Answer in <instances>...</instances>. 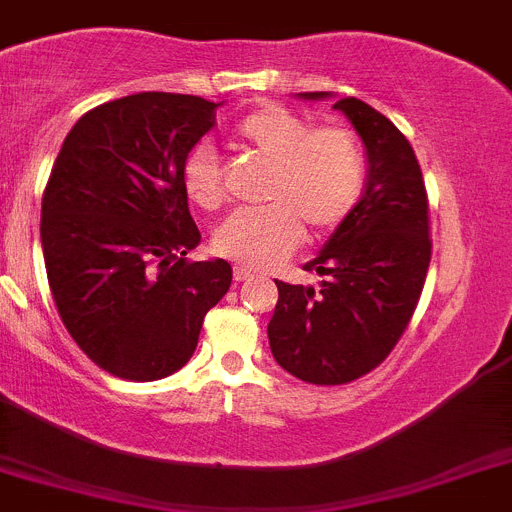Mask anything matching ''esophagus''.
Here are the masks:
<instances>
[{
	"label": "esophagus",
	"mask_w": 512,
	"mask_h": 512,
	"mask_svg": "<svg viewBox=\"0 0 512 512\" xmlns=\"http://www.w3.org/2000/svg\"><path fill=\"white\" fill-rule=\"evenodd\" d=\"M251 276H253V271L248 269V266H241V264L233 266V279L236 281H246V279H251Z\"/></svg>",
	"instance_id": "1"
}]
</instances>
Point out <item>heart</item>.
<instances>
[{
  "label": "heart",
  "instance_id": "obj_1",
  "mask_svg": "<svg viewBox=\"0 0 512 512\" xmlns=\"http://www.w3.org/2000/svg\"><path fill=\"white\" fill-rule=\"evenodd\" d=\"M238 142L269 167L261 200L269 205L238 210L215 228L213 246L225 259L251 269L284 261L302 241L335 231L358 205L365 187V154L358 137L342 126H320L297 111L264 103L236 126ZM187 198L205 210L225 200L223 167L210 144H195L182 162Z\"/></svg>",
  "mask_w": 512,
  "mask_h": 512
}]
</instances>
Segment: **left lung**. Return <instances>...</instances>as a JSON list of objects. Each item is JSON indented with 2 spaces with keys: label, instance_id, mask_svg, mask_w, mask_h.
Masks as SVG:
<instances>
[{
  "label": "left lung",
  "instance_id": "8db88e82",
  "mask_svg": "<svg viewBox=\"0 0 512 512\" xmlns=\"http://www.w3.org/2000/svg\"><path fill=\"white\" fill-rule=\"evenodd\" d=\"M330 93H299L320 101ZM363 139L368 182L307 271L320 289L276 281L279 302L269 322L276 363L299 381L342 386L388 358L409 327L431 261L429 200L409 139L360 98H340Z\"/></svg>",
  "mask_w": 512,
  "mask_h": 512
}]
</instances>
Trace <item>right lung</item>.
I'll use <instances>...</instances> for the list:
<instances>
[{"instance_id":"add662e5","label":"right lung","mask_w":512,"mask_h":512,"mask_svg":"<svg viewBox=\"0 0 512 512\" xmlns=\"http://www.w3.org/2000/svg\"><path fill=\"white\" fill-rule=\"evenodd\" d=\"M220 103L147 91L75 121L42 195V256L65 330L106 373L159 381L198 348L228 261H187L200 231L182 162Z\"/></svg>"}]
</instances>
